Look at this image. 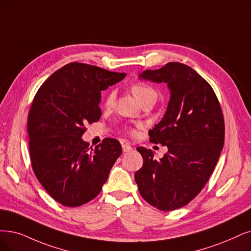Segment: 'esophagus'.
<instances>
[{
	"label": "esophagus",
	"mask_w": 251,
	"mask_h": 251,
	"mask_svg": "<svg viewBox=\"0 0 251 251\" xmlns=\"http://www.w3.org/2000/svg\"><path fill=\"white\" fill-rule=\"evenodd\" d=\"M122 149H123V152L128 153V152H130L132 150V147L129 145V144H123L122 145Z\"/></svg>",
	"instance_id": "esophagus-1"
}]
</instances>
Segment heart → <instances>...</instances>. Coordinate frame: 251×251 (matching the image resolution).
Here are the masks:
<instances>
[{"mask_svg": "<svg viewBox=\"0 0 251 251\" xmlns=\"http://www.w3.org/2000/svg\"><path fill=\"white\" fill-rule=\"evenodd\" d=\"M131 90H132V93L134 94V96L138 99V101H140L141 103L147 98H149V97L156 98V96H157L156 91L151 86L147 85V83H145V82H135L132 86ZM115 99H116V93L114 91L109 92L104 99V106L106 108H109L113 106L115 103ZM128 131L131 134L135 133L134 129H129Z\"/></svg>", "mask_w": 251, "mask_h": 251, "instance_id": "obj_1", "label": "heart"}]
</instances>
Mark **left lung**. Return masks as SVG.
<instances>
[{
	"label": "left lung",
	"mask_w": 251,
	"mask_h": 251,
	"mask_svg": "<svg viewBox=\"0 0 251 251\" xmlns=\"http://www.w3.org/2000/svg\"><path fill=\"white\" fill-rule=\"evenodd\" d=\"M140 77L171 90L164 117L149 131L150 142L168 146L169 153L156 160L152 150L138 147L144 164L134 178L147 202L173 211L196 198L214 171L225 144L224 114L210 83L187 65L170 62Z\"/></svg>",
	"instance_id": "8db88e82"
}]
</instances>
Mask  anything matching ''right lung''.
<instances>
[{"label": "right lung", "instance_id": "obj_1", "mask_svg": "<svg viewBox=\"0 0 251 251\" xmlns=\"http://www.w3.org/2000/svg\"><path fill=\"white\" fill-rule=\"evenodd\" d=\"M125 76L73 62L53 72L36 93L26 124L32 169L63 206L78 207L95 199L122 154L115 138H104L90 149L81 136L85 126L101 117L100 91Z\"/></svg>", "mask_w": 251, "mask_h": 251}]
</instances>
